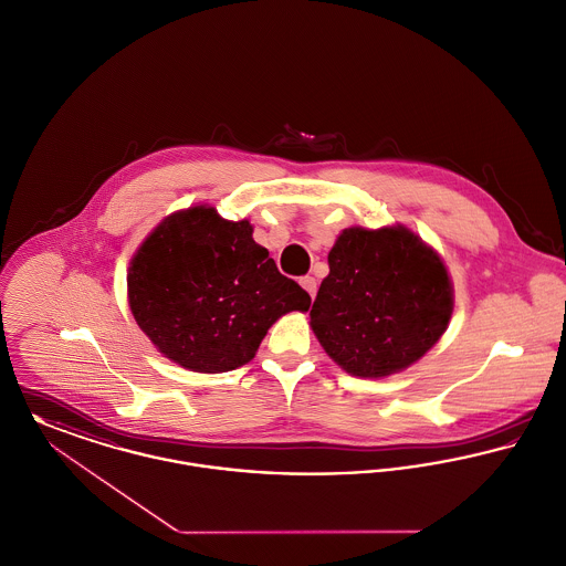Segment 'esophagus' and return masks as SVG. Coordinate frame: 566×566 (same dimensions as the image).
Here are the masks:
<instances>
[{
    "label": "esophagus",
    "mask_w": 566,
    "mask_h": 566,
    "mask_svg": "<svg viewBox=\"0 0 566 566\" xmlns=\"http://www.w3.org/2000/svg\"><path fill=\"white\" fill-rule=\"evenodd\" d=\"M300 284L307 291V295L314 300V295H316V280H314L312 275H303L300 280Z\"/></svg>",
    "instance_id": "1"
}]
</instances>
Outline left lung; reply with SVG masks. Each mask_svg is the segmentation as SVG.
<instances>
[{"label":"left lung","instance_id":"left-lung-1","mask_svg":"<svg viewBox=\"0 0 566 566\" xmlns=\"http://www.w3.org/2000/svg\"><path fill=\"white\" fill-rule=\"evenodd\" d=\"M453 282L440 254L403 224L337 234L310 327L350 376L385 378L419 361L447 332Z\"/></svg>","mask_w":566,"mask_h":566}]
</instances>
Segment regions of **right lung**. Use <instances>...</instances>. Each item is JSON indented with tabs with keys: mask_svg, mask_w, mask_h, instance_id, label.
Instances as JSON below:
<instances>
[{
	"mask_svg": "<svg viewBox=\"0 0 566 566\" xmlns=\"http://www.w3.org/2000/svg\"><path fill=\"white\" fill-rule=\"evenodd\" d=\"M250 220L195 205L167 216L134 252L128 305L167 359L222 374L254 359L269 327L310 295L254 241Z\"/></svg>",
	"mask_w": 566,
	"mask_h": 566,
	"instance_id": "obj_1",
	"label": "right lung"
}]
</instances>
